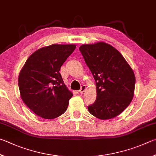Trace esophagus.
<instances>
[{"label": "esophagus", "instance_id": "1", "mask_svg": "<svg viewBox=\"0 0 156 156\" xmlns=\"http://www.w3.org/2000/svg\"><path fill=\"white\" fill-rule=\"evenodd\" d=\"M86 90V86L83 85L81 87L80 90H79V92H80V93H83V92H85Z\"/></svg>", "mask_w": 156, "mask_h": 156}]
</instances>
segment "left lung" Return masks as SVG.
Returning <instances> with one entry per match:
<instances>
[{
	"label": "left lung",
	"mask_w": 156,
	"mask_h": 156,
	"mask_svg": "<svg viewBox=\"0 0 156 156\" xmlns=\"http://www.w3.org/2000/svg\"><path fill=\"white\" fill-rule=\"evenodd\" d=\"M96 82L97 99L89 112L101 120L113 119L126 109L134 94L133 71L120 52L100 42L80 47Z\"/></svg>",
	"instance_id": "8db88e82"
}]
</instances>
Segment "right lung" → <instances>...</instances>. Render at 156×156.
I'll return each mask as SVG.
<instances>
[{
  "label": "right lung",
  "instance_id": "1",
  "mask_svg": "<svg viewBox=\"0 0 156 156\" xmlns=\"http://www.w3.org/2000/svg\"><path fill=\"white\" fill-rule=\"evenodd\" d=\"M75 48V44L41 48L22 68L18 76L21 99L36 115L53 119L67 110L73 93L64 84L59 70Z\"/></svg>",
  "mask_w": 156,
  "mask_h": 156
}]
</instances>
